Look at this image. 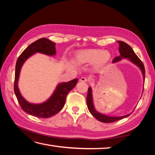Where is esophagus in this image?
<instances>
[{"label": "esophagus", "mask_w": 155, "mask_h": 155, "mask_svg": "<svg viewBox=\"0 0 155 155\" xmlns=\"http://www.w3.org/2000/svg\"><path fill=\"white\" fill-rule=\"evenodd\" d=\"M80 81H82V82H87V78L86 77H81L80 78Z\"/></svg>", "instance_id": "34e87169"}]
</instances>
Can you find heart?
Wrapping results in <instances>:
<instances>
[{
  "mask_svg": "<svg viewBox=\"0 0 155 155\" xmlns=\"http://www.w3.org/2000/svg\"><path fill=\"white\" fill-rule=\"evenodd\" d=\"M110 54L107 51H101L98 50H85L78 52L76 57L77 61L80 64H89L96 61L98 59L100 62L104 63L108 61Z\"/></svg>",
  "mask_w": 155,
  "mask_h": 155,
  "instance_id": "b5f03b06",
  "label": "heart"
}]
</instances>
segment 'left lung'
<instances>
[{
    "instance_id": "left-lung-1",
    "label": "left lung",
    "mask_w": 155,
    "mask_h": 155,
    "mask_svg": "<svg viewBox=\"0 0 155 155\" xmlns=\"http://www.w3.org/2000/svg\"><path fill=\"white\" fill-rule=\"evenodd\" d=\"M117 42L120 44V55L115 57L112 62L115 63L120 61V60H122V59H127L128 61L132 62L133 64L137 65V66L140 68L141 71V73H142L143 80L145 79V68H144V65L141 60L139 59V57L136 55V54L135 53V52L133 51V48H131L129 45H128L127 43L124 42V41H117ZM87 108L89 109V111H90V112L91 114V115H92L96 119L102 122H114L115 121H117V120L125 118V117L129 116L130 115V114H128L127 115H122V116H110V115H107L105 114H101V113L98 112L95 109V107H94L92 95V89H91V87L88 88V92L87 96Z\"/></svg>"
}]
</instances>
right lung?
Returning a JSON list of instances; mask_svg holds the SVG:
<instances>
[{
	"label": "right lung",
	"mask_w": 155,
	"mask_h": 155,
	"mask_svg": "<svg viewBox=\"0 0 155 155\" xmlns=\"http://www.w3.org/2000/svg\"><path fill=\"white\" fill-rule=\"evenodd\" d=\"M56 44L46 38L39 39L30 44L22 52L16 61L15 72L14 92L21 108L28 114L40 118H48L57 114L64 107L67 94L74 88L78 82V78H74L68 82L60 83L54 90L51 96L44 103L35 104L28 102L21 94L18 88L20 73L25 62L36 52L46 55L54 56L56 54Z\"/></svg>",
	"instance_id": "obj_1"
}]
</instances>
